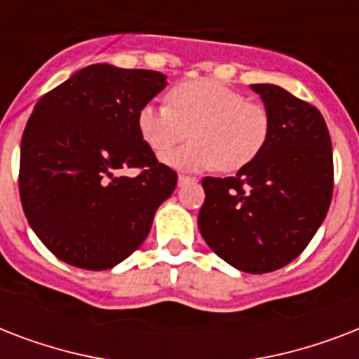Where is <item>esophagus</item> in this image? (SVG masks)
Wrapping results in <instances>:
<instances>
[{
    "label": "esophagus",
    "mask_w": 359,
    "mask_h": 359,
    "mask_svg": "<svg viewBox=\"0 0 359 359\" xmlns=\"http://www.w3.org/2000/svg\"><path fill=\"white\" fill-rule=\"evenodd\" d=\"M196 179H191V177H186V175H179V186H184L186 182H194Z\"/></svg>",
    "instance_id": "34e87169"
}]
</instances>
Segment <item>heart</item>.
Wrapping results in <instances>:
<instances>
[{
    "label": "heart",
    "mask_w": 359,
    "mask_h": 359,
    "mask_svg": "<svg viewBox=\"0 0 359 359\" xmlns=\"http://www.w3.org/2000/svg\"><path fill=\"white\" fill-rule=\"evenodd\" d=\"M168 104L149 102L137 114V128L156 154H165L185 139L192 143L163 156L171 168L233 173L250 165L270 134V115L262 104L218 80H190L169 89Z\"/></svg>",
    "instance_id": "heart-1"
}]
</instances>
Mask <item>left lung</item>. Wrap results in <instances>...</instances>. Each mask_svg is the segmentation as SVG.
I'll use <instances>...</instances> for the list:
<instances>
[{
  "instance_id": "8db88e82",
  "label": "left lung",
  "mask_w": 359,
  "mask_h": 359,
  "mask_svg": "<svg viewBox=\"0 0 359 359\" xmlns=\"http://www.w3.org/2000/svg\"><path fill=\"white\" fill-rule=\"evenodd\" d=\"M270 115L259 156L235 177H205L197 225L208 248L240 272L266 273L294 261L328 214L334 154L315 106L283 87L253 83Z\"/></svg>"
}]
</instances>
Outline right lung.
Masks as SVG:
<instances>
[{"label": "right lung", "instance_id": "1", "mask_svg": "<svg viewBox=\"0 0 359 359\" xmlns=\"http://www.w3.org/2000/svg\"><path fill=\"white\" fill-rule=\"evenodd\" d=\"M168 86L156 70L89 65L36 102L20 145V199L53 255L108 270L134 253L177 173L158 163L137 114ZM137 167L135 177L123 175Z\"/></svg>", "mask_w": 359, "mask_h": 359}]
</instances>
